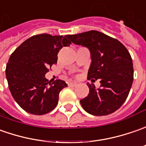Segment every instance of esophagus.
Here are the masks:
<instances>
[{"label": "esophagus", "instance_id": "34e87169", "mask_svg": "<svg viewBox=\"0 0 146 146\" xmlns=\"http://www.w3.org/2000/svg\"><path fill=\"white\" fill-rule=\"evenodd\" d=\"M78 86V84L75 82L68 83V86H70V87H75V86Z\"/></svg>", "mask_w": 146, "mask_h": 146}]
</instances>
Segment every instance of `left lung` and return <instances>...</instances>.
<instances>
[{
    "mask_svg": "<svg viewBox=\"0 0 146 146\" xmlns=\"http://www.w3.org/2000/svg\"><path fill=\"white\" fill-rule=\"evenodd\" d=\"M66 37L89 48L92 61L87 78L100 79V88L87 84L89 94L80 100L83 109L98 116L115 112L128 98L133 82V60L127 48L117 39L97 31Z\"/></svg>",
    "mask_w": 146,
    "mask_h": 146,
    "instance_id": "8db88e82",
    "label": "left lung"
}]
</instances>
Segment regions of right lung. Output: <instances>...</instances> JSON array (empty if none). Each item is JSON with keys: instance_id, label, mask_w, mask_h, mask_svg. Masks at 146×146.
Listing matches in <instances>:
<instances>
[{"instance_id": "obj_1", "label": "right lung", "mask_w": 146, "mask_h": 146, "mask_svg": "<svg viewBox=\"0 0 146 146\" xmlns=\"http://www.w3.org/2000/svg\"><path fill=\"white\" fill-rule=\"evenodd\" d=\"M71 42L62 35H36L24 41L9 59L5 74L11 94L28 113L44 115L56 107L59 94L68 85L51 83L45 74L57 62V54Z\"/></svg>"}]
</instances>
